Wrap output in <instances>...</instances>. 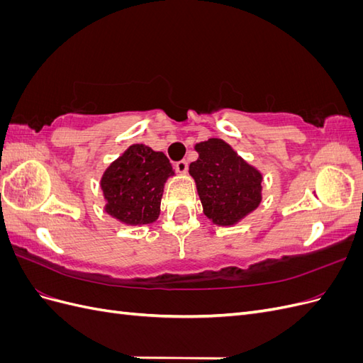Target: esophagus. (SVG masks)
I'll use <instances>...</instances> for the list:
<instances>
[{
  "label": "esophagus",
  "mask_w": 363,
  "mask_h": 363,
  "mask_svg": "<svg viewBox=\"0 0 363 363\" xmlns=\"http://www.w3.org/2000/svg\"><path fill=\"white\" fill-rule=\"evenodd\" d=\"M175 167V171L180 172V174H186V171H188V162L186 160H180L174 164Z\"/></svg>",
  "instance_id": "34e87169"
}]
</instances>
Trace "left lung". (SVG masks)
<instances>
[{
    "mask_svg": "<svg viewBox=\"0 0 363 363\" xmlns=\"http://www.w3.org/2000/svg\"><path fill=\"white\" fill-rule=\"evenodd\" d=\"M199 159L189 164L204 215L216 225H233L262 200V174L221 139L195 145Z\"/></svg>",
    "mask_w": 363,
    "mask_h": 363,
    "instance_id": "8db88e82",
    "label": "left lung"
}]
</instances>
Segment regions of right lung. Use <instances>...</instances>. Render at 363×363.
Segmentation results:
<instances>
[{"label":"right lung","mask_w":363,"mask_h":363,"mask_svg":"<svg viewBox=\"0 0 363 363\" xmlns=\"http://www.w3.org/2000/svg\"><path fill=\"white\" fill-rule=\"evenodd\" d=\"M171 175L172 167L163 152L144 144L131 145L103 174L104 211L128 225L155 223L164 182Z\"/></svg>","instance_id":"1"}]
</instances>
